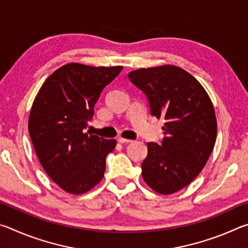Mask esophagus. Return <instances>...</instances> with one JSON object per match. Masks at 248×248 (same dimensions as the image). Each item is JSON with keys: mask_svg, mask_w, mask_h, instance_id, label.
<instances>
[{"mask_svg": "<svg viewBox=\"0 0 248 248\" xmlns=\"http://www.w3.org/2000/svg\"><path fill=\"white\" fill-rule=\"evenodd\" d=\"M118 142H120V143H130V142H132V140L125 139V138L119 137V138H118Z\"/></svg>", "mask_w": 248, "mask_h": 248, "instance_id": "obj_1", "label": "esophagus"}]
</instances>
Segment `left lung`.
I'll return each instance as SVG.
<instances>
[{
  "label": "left lung",
  "instance_id": "8db88e82",
  "mask_svg": "<svg viewBox=\"0 0 248 248\" xmlns=\"http://www.w3.org/2000/svg\"><path fill=\"white\" fill-rule=\"evenodd\" d=\"M128 75L145 93L151 114L165 119L162 144L148 143L142 177L158 194H174L207 164L217 139L215 107L203 86L178 66L139 69Z\"/></svg>",
  "mask_w": 248,
  "mask_h": 248
}]
</instances>
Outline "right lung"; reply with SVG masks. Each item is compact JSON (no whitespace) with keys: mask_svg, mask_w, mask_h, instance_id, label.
<instances>
[{"mask_svg":"<svg viewBox=\"0 0 248 248\" xmlns=\"http://www.w3.org/2000/svg\"><path fill=\"white\" fill-rule=\"evenodd\" d=\"M123 66L68 63L54 71L36 95L28 119L33 149L46 173L61 189L85 194L104 177L115 139L84 132L104 87Z\"/></svg>","mask_w":248,"mask_h":248,"instance_id":"add662e5","label":"right lung"}]
</instances>
